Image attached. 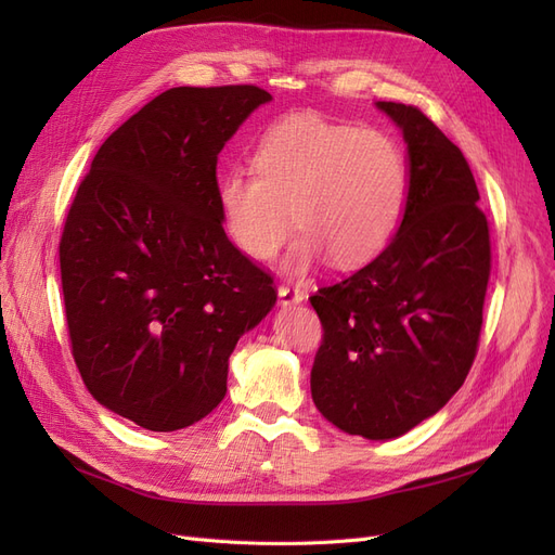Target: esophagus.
<instances>
[{
	"label": "esophagus",
	"mask_w": 555,
	"mask_h": 555,
	"mask_svg": "<svg viewBox=\"0 0 555 555\" xmlns=\"http://www.w3.org/2000/svg\"><path fill=\"white\" fill-rule=\"evenodd\" d=\"M278 298H280V306L282 308H292V306L304 304L306 294L300 292V289H296V287H280L278 289Z\"/></svg>",
	"instance_id": "esophagus-1"
}]
</instances>
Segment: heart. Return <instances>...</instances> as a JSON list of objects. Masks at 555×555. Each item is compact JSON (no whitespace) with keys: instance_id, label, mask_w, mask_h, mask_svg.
<instances>
[{"instance_id":"1","label":"heart","mask_w":555,"mask_h":555,"mask_svg":"<svg viewBox=\"0 0 555 555\" xmlns=\"http://www.w3.org/2000/svg\"><path fill=\"white\" fill-rule=\"evenodd\" d=\"M251 169L217 180L215 204L224 236L266 261L294 243L284 271L304 275L328 257L335 268L371 263L396 236L410 198V164L384 131L292 113L268 127Z\"/></svg>"}]
</instances>
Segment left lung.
<instances>
[{"label": "left lung", "instance_id": "left-lung-1", "mask_svg": "<svg viewBox=\"0 0 555 555\" xmlns=\"http://www.w3.org/2000/svg\"><path fill=\"white\" fill-rule=\"evenodd\" d=\"M375 106L408 145V208L375 261L310 296L324 326L310 389L333 426L393 440L438 414L469 373L491 243L461 150L418 108Z\"/></svg>", "mask_w": 555, "mask_h": 555}]
</instances>
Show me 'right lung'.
Wrapping results in <instances>:
<instances>
[{
	"label": "right lung",
	"instance_id": "add662e5",
	"mask_svg": "<svg viewBox=\"0 0 555 555\" xmlns=\"http://www.w3.org/2000/svg\"><path fill=\"white\" fill-rule=\"evenodd\" d=\"M271 94L171 88L99 147L60 243L76 365L92 398L169 433L227 393L241 335L273 310L266 275L224 236L217 155Z\"/></svg>",
	"mask_w": 555,
	"mask_h": 555
}]
</instances>
